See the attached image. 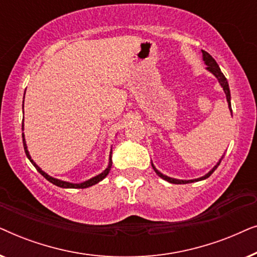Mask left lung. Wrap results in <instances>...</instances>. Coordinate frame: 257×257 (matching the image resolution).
<instances>
[{
	"mask_svg": "<svg viewBox=\"0 0 257 257\" xmlns=\"http://www.w3.org/2000/svg\"><path fill=\"white\" fill-rule=\"evenodd\" d=\"M201 51H202V59H203V62H205V64L207 65L206 70H208L210 73H213V75L215 76V78L217 79V82H219L221 87H222V89H223L224 94H226V98H227V101H228V107H229L230 113H231V115H233V112H231V104H230V91H229V85H228V82H227L226 77H224L223 73L221 72L220 66L217 65V63H216L215 59H214L212 56H210L207 51H205V50H201ZM222 159H223V156L221 157V159L217 161L215 166H214L212 170L208 172V173L203 175V177L198 178V179H193V180H180V179H174V178L167 177V175H165V174L161 173V172L158 171L157 168H156V166H154V165H153V163H152V167H153L154 172H156V173L159 175L161 179H164V180L171 182V184H177V185H179V184H189V182L201 181V180H205V179H207V178H209L210 175H212L213 172L216 170L217 166H219L220 163H221V160H222Z\"/></svg>",
	"mask_w": 257,
	"mask_h": 257,
	"instance_id": "8db88e82",
	"label": "left lung"
}]
</instances>
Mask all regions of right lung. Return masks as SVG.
Instances as JSON below:
<instances>
[{
  "label": "right lung",
  "instance_id": "1",
  "mask_svg": "<svg viewBox=\"0 0 257 257\" xmlns=\"http://www.w3.org/2000/svg\"><path fill=\"white\" fill-rule=\"evenodd\" d=\"M26 94V93H24ZM23 103H24V100H23ZM24 120V119H23ZM24 130V122H22V131ZM22 138H23V146H24V151H26V154H27V157H28V159L30 160V163L34 165L35 166V168H36V170L40 172V173L43 175V177L47 179L48 181H50L51 184H54V185H56V186H58V187H62V188H87V187H91V186H93V185H96V184H98V182L99 181H101L103 180L104 178H106V175L108 174V172H110V170H111V166H112V149H111V151H110V158H108V165H107V167L105 168V170L101 172V173H99L98 175H96V177H93V178H91V179H89V180H86V181H83V182H79V184H73V182H69V181H64V180H59V179H56V178H54V177H51V175H49V174H47L45 173V172L42 170V168L38 166V165L35 163V161L31 159V156H30V153H29V151H28V146H27V142H26V138H24V133H22Z\"/></svg>",
  "mask_w": 257,
  "mask_h": 257
}]
</instances>
